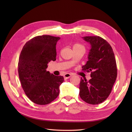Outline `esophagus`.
<instances>
[{"mask_svg":"<svg viewBox=\"0 0 132 132\" xmlns=\"http://www.w3.org/2000/svg\"><path fill=\"white\" fill-rule=\"evenodd\" d=\"M71 76V75L69 74V73H66V74L64 75V78L65 79H68L69 78H70Z\"/></svg>","mask_w":132,"mask_h":132,"instance_id":"1","label":"esophagus"}]
</instances>
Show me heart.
Instances as JSON below:
<instances>
[{
	"mask_svg": "<svg viewBox=\"0 0 132 132\" xmlns=\"http://www.w3.org/2000/svg\"><path fill=\"white\" fill-rule=\"evenodd\" d=\"M81 46V45H79V44H75L73 47H76V46Z\"/></svg>",
	"mask_w": 132,
	"mask_h": 132,
	"instance_id": "1",
	"label": "heart"
}]
</instances>
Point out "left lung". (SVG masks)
Wrapping results in <instances>:
<instances>
[{
    "instance_id": "left-lung-1",
    "label": "left lung",
    "mask_w": 132,
    "mask_h": 132,
    "mask_svg": "<svg viewBox=\"0 0 132 132\" xmlns=\"http://www.w3.org/2000/svg\"><path fill=\"white\" fill-rule=\"evenodd\" d=\"M90 45L88 61L83 70L91 71V79L81 78L79 95L87 103L97 105L104 101L112 91L117 77V68L112 48L98 36L82 37Z\"/></svg>"
}]
</instances>
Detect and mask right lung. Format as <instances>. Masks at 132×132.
Masks as SVG:
<instances>
[{
  "instance_id": "obj_1",
  "label": "right lung",
  "mask_w": 132,
  "mask_h": 132,
  "mask_svg": "<svg viewBox=\"0 0 132 132\" xmlns=\"http://www.w3.org/2000/svg\"><path fill=\"white\" fill-rule=\"evenodd\" d=\"M61 38L51 35L35 37L24 45L19 57L18 71L27 96L38 105H46L59 94L63 76H56L46 71L48 64L55 61L56 45Z\"/></svg>"
}]
</instances>
